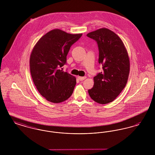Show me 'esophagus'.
I'll return each mask as SVG.
<instances>
[{
	"mask_svg": "<svg viewBox=\"0 0 155 155\" xmlns=\"http://www.w3.org/2000/svg\"><path fill=\"white\" fill-rule=\"evenodd\" d=\"M86 77H78V80H80V81H83V80H84L85 79H86Z\"/></svg>",
	"mask_w": 155,
	"mask_h": 155,
	"instance_id": "obj_1",
	"label": "esophagus"
}]
</instances>
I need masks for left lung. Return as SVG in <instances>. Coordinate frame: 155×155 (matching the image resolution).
I'll list each match as a JSON object with an SVG mask.
<instances>
[{
	"mask_svg": "<svg viewBox=\"0 0 155 155\" xmlns=\"http://www.w3.org/2000/svg\"><path fill=\"white\" fill-rule=\"evenodd\" d=\"M99 49V63L103 71L94 77V85L88 90L90 97L99 104L113 102L121 92L128 81L130 59L123 41L112 31L102 28L89 32Z\"/></svg>",
	"mask_w": 155,
	"mask_h": 155,
	"instance_id": "1",
	"label": "left lung"
}]
</instances>
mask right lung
I'll list each match as a JSON object with an SVG mask.
<instances>
[{
    "mask_svg": "<svg viewBox=\"0 0 155 155\" xmlns=\"http://www.w3.org/2000/svg\"><path fill=\"white\" fill-rule=\"evenodd\" d=\"M82 35L54 29L41 38L32 51L30 65L32 80L40 94L51 102H64L73 92L76 78L61 67L66 63L70 47Z\"/></svg>",
    "mask_w": 155,
    "mask_h": 155,
    "instance_id": "add662e5",
    "label": "right lung"
}]
</instances>
